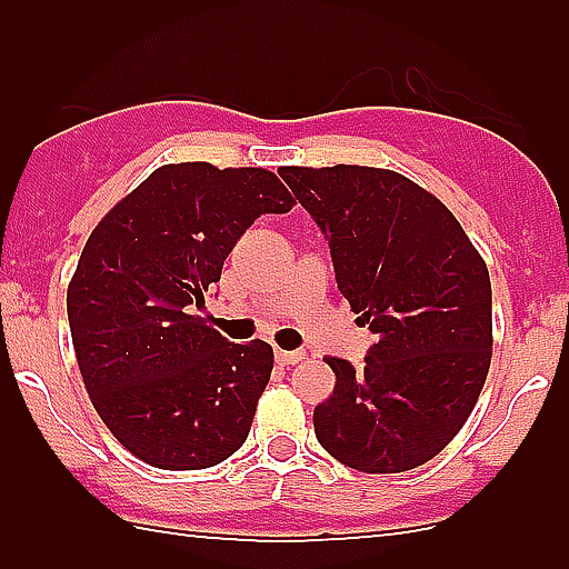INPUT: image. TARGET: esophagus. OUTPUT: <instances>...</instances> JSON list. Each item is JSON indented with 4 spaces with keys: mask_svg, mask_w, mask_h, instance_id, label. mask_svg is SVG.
I'll return each instance as SVG.
<instances>
[{
    "mask_svg": "<svg viewBox=\"0 0 569 569\" xmlns=\"http://www.w3.org/2000/svg\"><path fill=\"white\" fill-rule=\"evenodd\" d=\"M274 360H278L280 366H295L300 363V360H306V352H300V349H278V352H274Z\"/></svg>",
    "mask_w": 569,
    "mask_h": 569,
    "instance_id": "esophagus-1",
    "label": "esophagus"
}]
</instances>
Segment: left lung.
Listing matches in <instances>:
<instances>
[{
	"instance_id": "left-lung-1",
	"label": "left lung",
	"mask_w": 569,
	"mask_h": 569,
	"mask_svg": "<svg viewBox=\"0 0 569 569\" xmlns=\"http://www.w3.org/2000/svg\"><path fill=\"white\" fill-rule=\"evenodd\" d=\"M278 173L325 233L338 291L377 336L360 369L327 358L336 388L313 410L317 440L363 473L418 468L465 427L490 371L485 258L432 192L393 170Z\"/></svg>"
}]
</instances>
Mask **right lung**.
Instances as JSON below:
<instances>
[{
  "label": "right lung",
  "instance_id": "obj_1",
  "mask_svg": "<svg viewBox=\"0 0 569 569\" xmlns=\"http://www.w3.org/2000/svg\"><path fill=\"white\" fill-rule=\"evenodd\" d=\"M291 206L263 168L162 164L90 233L68 283L73 352L101 421L142 462L211 468L248 440L272 347L231 343L194 308L252 220Z\"/></svg>",
  "mask_w": 569,
  "mask_h": 569
}]
</instances>
